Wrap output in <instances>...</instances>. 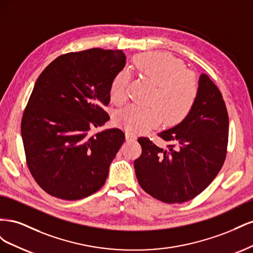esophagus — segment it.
Listing matches in <instances>:
<instances>
[{
    "label": "esophagus",
    "instance_id": "esophagus-1",
    "mask_svg": "<svg viewBox=\"0 0 253 253\" xmlns=\"http://www.w3.org/2000/svg\"><path fill=\"white\" fill-rule=\"evenodd\" d=\"M126 139L129 140V141H134L136 139V135L132 132H126Z\"/></svg>",
    "mask_w": 253,
    "mask_h": 253
}]
</instances>
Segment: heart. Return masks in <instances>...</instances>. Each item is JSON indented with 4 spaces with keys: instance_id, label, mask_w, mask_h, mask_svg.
<instances>
[{
    "instance_id": "1",
    "label": "heart",
    "mask_w": 253,
    "mask_h": 253,
    "mask_svg": "<svg viewBox=\"0 0 253 253\" xmlns=\"http://www.w3.org/2000/svg\"><path fill=\"white\" fill-rule=\"evenodd\" d=\"M136 72L155 85L150 99L152 106L128 105L116 115L118 124L127 131L142 132L165 121L178 124L192 110L198 95V81L194 73L186 70L182 61L167 52H145L133 60ZM128 74L119 72L112 80L110 97L122 104L127 97Z\"/></svg>"
}]
</instances>
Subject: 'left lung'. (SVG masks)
<instances>
[{
	"label": "left lung",
	"mask_w": 253,
	"mask_h": 253,
	"mask_svg": "<svg viewBox=\"0 0 253 253\" xmlns=\"http://www.w3.org/2000/svg\"><path fill=\"white\" fill-rule=\"evenodd\" d=\"M229 118L218 87L202 74L192 110L179 125L158 136L170 142L159 148L139 137L141 155L134 162L140 187L167 204L193 200L223 167L228 145Z\"/></svg>",
	"instance_id": "8db88e82"
}]
</instances>
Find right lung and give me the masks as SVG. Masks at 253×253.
<instances>
[{
    "label": "right lung",
    "instance_id": "obj_1",
    "mask_svg": "<svg viewBox=\"0 0 253 253\" xmlns=\"http://www.w3.org/2000/svg\"><path fill=\"white\" fill-rule=\"evenodd\" d=\"M125 65L122 50L91 48L61 55L37 79L21 134L28 169L49 195L77 201L104 185L126 136L120 128L89 131L110 119L102 106Z\"/></svg>",
    "mask_w": 253,
    "mask_h": 253
}]
</instances>
